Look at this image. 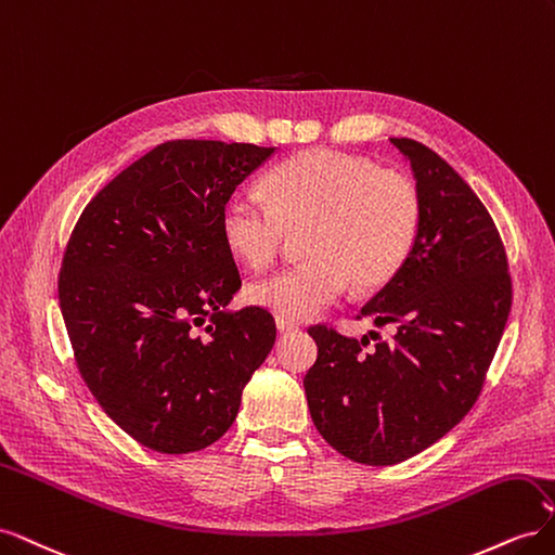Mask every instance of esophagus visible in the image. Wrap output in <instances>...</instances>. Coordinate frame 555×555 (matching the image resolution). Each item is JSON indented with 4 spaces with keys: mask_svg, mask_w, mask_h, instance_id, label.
<instances>
[{
    "mask_svg": "<svg viewBox=\"0 0 555 555\" xmlns=\"http://www.w3.org/2000/svg\"><path fill=\"white\" fill-rule=\"evenodd\" d=\"M275 326H278V331L280 333H289V331H296L298 328V324L296 322H287V319H275Z\"/></svg>",
    "mask_w": 555,
    "mask_h": 555,
    "instance_id": "esophagus-1",
    "label": "esophagus"
}]
</instances>
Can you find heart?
Segmentation results:
<instances>
[{"label": "heart", "mask_w": 555, "mask_h": 555, "mask_svg": "<svg viewBox=\"0 0 555 555\" xmlns=\"http://www.w3.org/2000/svg\"><path fill=\"white\" fill-rule=\"evenodd\" d=\"M268 201L233 194L220 227L227 247L245 266H271L289 233L306 231L287 271L249 284L251 304L287 322L333 306L351 282L365 292L389 282L408 261L422 222V196L398 171L371 159L308 150L266 176Z\"/></svg>", "instance_id": "heart-1"}]
</instances>
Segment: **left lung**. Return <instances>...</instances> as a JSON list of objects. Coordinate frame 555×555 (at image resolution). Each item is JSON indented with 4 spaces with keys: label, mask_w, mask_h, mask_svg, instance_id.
<instances>
[{
    "label": "left lung",
    "mask_w": 555,
    "mask_h": 555,
    "mask_svg": "<svg viewBox=\"0 0 555 555\" xmlns=\"http://www.w3.org/2000/svg\"><path fill=\"white\" fill-rule=\"evenodd\" d=\"M412 166L422 222L408 261L361 308L391 343L312 326L304 386L322 438L363 465L416 456L475 405L512 310L500 233L469 184L424 143L391 139ZM373 335V331H371Z\"/></svg>",
    "instance_id": "8db88e82"
}]
</instances>
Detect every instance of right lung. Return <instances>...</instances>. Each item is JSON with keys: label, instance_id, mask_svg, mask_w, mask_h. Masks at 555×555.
Returning <instances> with one entry per match:
<instances>
[{"label": "right lung", "instance_id": "add662e5", "mask_svg": "<svg viewBox=\"0 0 555 555\" xmlns=\"http://www.w3.org/2000/svg\"><path fill=\"white\" fill-rule=\"evenodd\" d=\"M275 150L162 143L90 201L66 245L57 292L78 371L147 449L190 453L220 440L273 349L271 312H224L241 275L220 215Z\"/></svg>", "mask_w": 555, "mask_h": 555}]
</instances>
